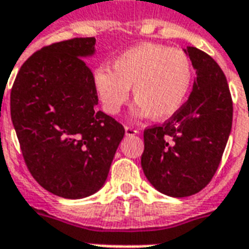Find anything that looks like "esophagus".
<instances>
[{
    "label": "esophagus",
    "instance_id": "34e87169",
    "mask_svg": "<svg viewBox=\"0 0 249 249\" xmlns=\"http://www.w3.org/2000/svg\"><path fill=\"white\" fill-rule=\"evenodd\" d=\"M138 134V130L133 126H125V136H136Z\"/></svg>",
    "mask_w": 249,
    "mask_h": 249
}]
</instances>
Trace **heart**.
Returning <instances> with one entry per match:
<instances>
[{
    "label": "heart",
    "instance_id": "obj_1",
    "mask_svg": "<svg viewBox=\"0 0 249 249\" xmlns=\"http://www.w3.org/2000/svg\"><path fill=\"white\" fill-rule=\"evenodd\" d=\"M111 68H98L94 73L98 97L109 115L120 112L133 88L138 102L136 116L166 120L179 112L193 85L189 56L165 45H137L116 56Z\"/></svg>",
    "mask_w": 249,
    "mask_h": 249
}]
</instances>
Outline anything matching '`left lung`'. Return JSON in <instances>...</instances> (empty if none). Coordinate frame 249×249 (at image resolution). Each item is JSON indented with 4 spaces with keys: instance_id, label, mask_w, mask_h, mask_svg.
Wrapping results in <instances>:
<instances>
[{
    "instance_id": "obj_1",
    "label": "left lung",
    "mask_w": 249,
    "mask_h": 249,
    "mask_svg": "<svg viewBox=\"0 0 249 249\" xmlns=\"http://www.w3.org/2000/svg\"><path fill=\"white\" fill-rule=\"evenodd\" d=\"M196 71L193 91L163 125L144 129L141 165L158 191L194 195L208 185L221 163L232 124V101L225 73L212 56L187 46Z\"/></svg>"
}]
</instances>
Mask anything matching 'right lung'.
<instances>
[{"label":"right lung","mask_w":249,"mask_h":249,"mask_svg":"<svg viewBox=\"0 0 249 249\" xmlns=\"http://www.w3.org/2000/svg\"><path fill=\"white\" fill-rule=\"evenodd\" d=\"M94 37L45 46L25 60L10 94V112L27 168L49 193L81 199L105 185L125 134L97 111L98 95L86 56Z\"/></svg>","instance_id":"obj_1"}]
</instances>
